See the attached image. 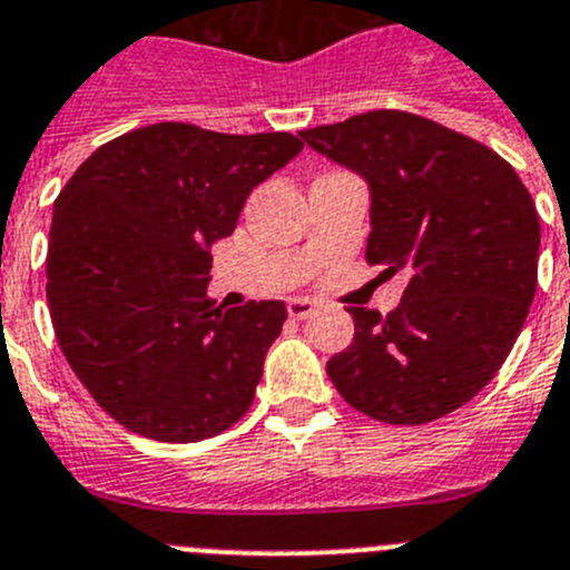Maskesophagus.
I'll return each mask as SVG.
<instances>
[{"label":"esophagus","mask_w":570,"mask_h":570,"mask_svg":"<svg viewBox=\"0 0 570 570\" xmlns=\"http://www.w3.org/2000/svg\"><path fill=\"white\" fill-rule=\"evenodd\" d=\"M286 312H289V317L306 321L309 315H315L317 304L315 301H309V297H289V301H286Z\"/></svg>","instance_id":"1"}]
</instances>
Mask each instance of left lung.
Returning <instances> with one entry per match:
<instances>
[{
    "label": "left lung",
    "instance_id": "left-lung-1",
    "mask_svg": "<svg viewBox=\"0 0 570 570\" xmlns=\"http://www.w3.org/2000/svg\"><path fill=\"white\" fill-rule=\"evenodd\" d=\"M368 187L366 261L406 269L386 317L352 306L355 341L326 363L348 406L432 423L465 406L509 357L537 292L540 218L509 161L403 110L301 130Z\"/></svg>",
    "mask_w": 570,
    "mask_h": 570
}]
</instances>
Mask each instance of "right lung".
Here are the masks:
<instances>
[{"instance_id": "1", "label": "right lung", "mask_w": 570, "mask_h": 570, "mask_svg": "<svg viewBox=\"0 0 570 570\" xmlns=\"http://www.w3.org/2000/svg\"><path fill=\"white\" fill-rule=\"evenodd\" d=\"M301 150L289 132L164 121L101 145L65 184L48 247L56 341L125 429L196 443L253 406L286 306H215L209 247L233 235L253 187Z\"/></svg>"}]
</instances>
